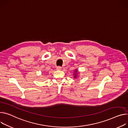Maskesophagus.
Masks as SVG:
<instances>
[{
    "label": "esophagus",
    "mask_w": 128,
    "mask_h": 128,
    "mask_svg": "<svg viewBox=\"0 0 128 128\" xmlns=\"http://www.w3.org/2000/svg\"><path fill=\"white\" fill-rule=\"evenodd\" d=\"M61 68H62V67H60V66H57L56 67V70H61Z\"/></svg>",
    "instance_id": "1"
}]
</instances>
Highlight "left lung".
Wrapping results in <instances>:
<instances>
[{"instance_id": "1", "label": "left lung", "mask_w": 128, "mask_h": 128, "mask_svg": "<svg viewBox=\"0 0 128 128\" xmlns=\"http://www.w3.org/2000/svg\"><path fill=\"white\" fill-rule=\"evenodd\" d=\"M74 78H76L78 76V72H77V69H75V70L74 72Z\"/></svg>"}]
</instances>
